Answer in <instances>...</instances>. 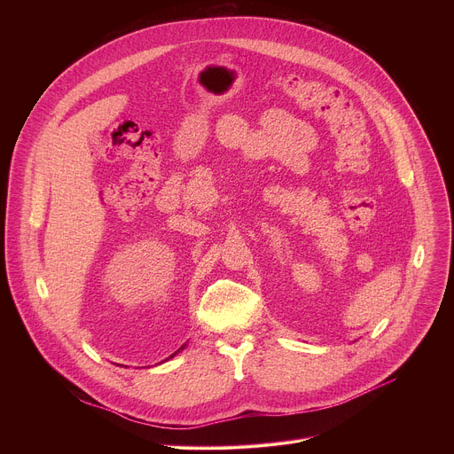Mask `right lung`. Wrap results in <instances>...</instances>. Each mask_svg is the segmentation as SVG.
Listing matches in <instances>:
<instances>
[{
    "mask_svg": "<svg viewBox=\"0 0 454 454\" xmlns=\"http://www.w3.org/2000/svg\"><path fill=\"white\" fill-rule=\"evenodd\" d=\"M184 347H186V345H183V347H181V348H179V350H176V352H174V354H172V356H170V357H168V359H172V357H174V356H176V354H179V352H181V350H183V348H184ZM165 361H167V359H165Z\"/></svg>",
    "mask_w": 454,
    "mask_h": 454,
    "instance_id": "obj_1",
    "label": "right lung"
}]
</instances>
